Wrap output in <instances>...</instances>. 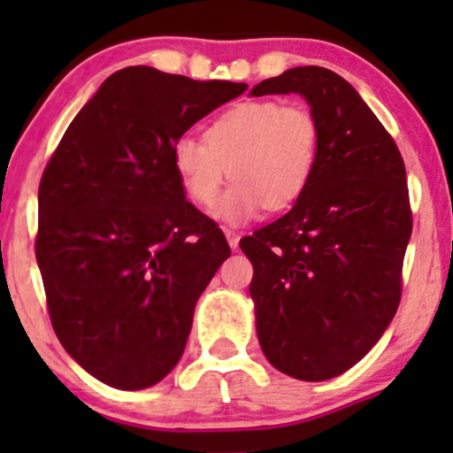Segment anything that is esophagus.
Here are the masks:
<instances>
[{
  "label": "esophagus",
  "mask_w": 453,
  "mask_h": 453,
  "mask_svg": "<svg viewBox=\"0 0 453 453\" xmlns=\"http://www.w3.org/2000/svg\"><path fill=\"white\" fill-rule=\"evenodd\" d=\"M226 238H227V244H230L232 251H236L238 242H241V234L234 232V230H226Z\"/></svg>",
  "instance_id": "obj_1"
}]
</instances>
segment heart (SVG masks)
<instances>
[{"label": "heart", "mask_w": 453, "mask_h": 453, "mask_svg": "<svg viewBox=\"0 0 453 453\" xmlns=\"http://www.w3.org/2000/svg\"><path fill=\"white\" fill-rule=\"evenodd\" d=\"M321 149L315 114L300 102H242L206 129L204 140L183 134L173 144V168L197 206L215 204L226 179L236 180L217 204L232 226L253 219L266 206H294L313 180Z\"/></svg>", "instance_id": "heart-1"}]
</instances>
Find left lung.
<instances>
[{
	"instance_id": "left-lung-1",
	"label": "left lung",
	"mask_w": 453,
	"mask_h": 453,
	"mask_svg": "<svg viewBox=\"0 0 453 453\" xmlns=\"http://www.w3.org/2000/svg\"><path fill=\"white\" fill-rule=\"evenodd\" d=\"M298 93L321 129L304 196L241 241L253 264L257 339L274 368L300 381L349 371L375 347L400 303L411 209L398 147L345 78L292 67L251 89Z\"/></svg>"
}]
</instances>
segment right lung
<instances>
[{
  "label": "right lung",
  "mask_w": 453,
  "mask_h": 453,
  "mask_svg": "<svg viewBox=\"0 0 453 453\" xmlns=\"http://www.w3.org/2000/svg\"><path fill=\"white\" fill-rule=\"evenodd\" d=\"M244 82L191 81L149 65L114 72L65 129L38 191L35 259L64 349L117 389L179 364L226 236L187 202L174 140Z\"/></svg>",
  "instance_id": "1"
}]
</instances>
